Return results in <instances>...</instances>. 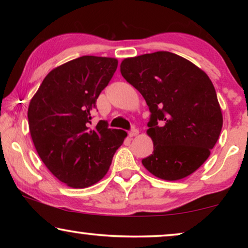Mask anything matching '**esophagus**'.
Segmentation results:
<instances>
[{
	"label": "esophagus",
	"instance_id": "esophagus-1",
	"mask_svg": "<svg viewBox=\"0 0 248 248\" xmlns=\"http://www.w3.org/2000/svg\"><path fill=\"white\" fill-rule=\"evenodd\" d=\"M138 134H139V130H138V128H133V130H131L130 132H128V137H130V138L137 137Z\"/></svg>",
	"mask_w": 248,
	"mask_h": 248
}]
</instances>
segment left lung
<instances>
[{
  "instance_id": "left-lung-1",
  "label": "left lung",
  "mask_w": 248,
  "mask_h": 248,
  "mask_svg": "<svg viewBox=\"0 0 248 248\" xmlns=\"http://www.w3.org/2000/svg\"><path fill=\"white\" fill-rule=\"evenodd\" d=\"M121 73L151 111L147 134L154 152L142 160L145 169L165 181H179L198 170L218 141L223 122L208 74L169 52L124 59Z\"/></svg>"
}]
</instances>
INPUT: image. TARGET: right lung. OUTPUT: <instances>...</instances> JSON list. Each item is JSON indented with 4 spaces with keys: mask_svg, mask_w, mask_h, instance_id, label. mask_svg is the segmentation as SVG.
Wrapping results in <instances>:
<instances>
[{
    "mask_svg": "<svg viewBox=\"0 0 248 248\" xmlns=\"http://www.w3.org/2000/svg\"><path fill=\"white\" fill-rule=\"evenodd\" d=\"M114 57L81 56L45 77L28 107L36 151L64 184L86 188L104 178L127 133L100 121L90 128L91 111L117 69Z\"/></svg>",
    "mask_w": 248,
    "mask_h": 248,
    "instance_id": "add662e5",
    "label": "right lung"
}]
</instances>
